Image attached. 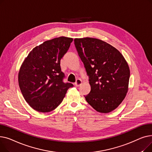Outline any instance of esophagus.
<instances>
[{
    "label": "esophagus",
    "mask_w": 152,
    "mask_h": 152,
    "mask_svg": "<svg viewBox=\"0 0 152 152\" xmlns=\"http://www.w3.org/2000/svg\"><path fill=\"white\" fill-rule=\"evenodd\" d=\"M81 84H82V81L80 79H76V81L75 83V86H76V87L80 86L81 85Z\"/></svg>",
    "instance_id": "1"
}]
</instances>
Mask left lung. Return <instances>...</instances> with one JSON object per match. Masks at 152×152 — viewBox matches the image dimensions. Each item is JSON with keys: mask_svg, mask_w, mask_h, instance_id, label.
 <instances>
[{"mask_svg": "<svg viewBox=\"0 0 152 152\" xmlns=\"http://www.w3.org/2000/svg\"><path fill=\"white\" fill-rule=\"evenodd\" d=\"M74 41L89 78L91 90L84 95L86 101L98 112H111L121 104L128 91V64L116 48L102 40L84 37Z\"/></svg>", "mask_w": 152, "mask_h": 152, "instance_id": "left-lung-1", "label": "left lung"}]
</instances>
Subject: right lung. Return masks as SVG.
I'll return each mask as SVG.
<instances>
[{
	"label": "right lung",
	"instance_id": "right-lung-1",
	"mask_svg": "<svg viewBox=\"0 0 152 152\" xmlns=\"http://www.w3.org/2000/svg\"><path fill=\"white\" fill-rule=\"evenodd\" d=\"M73 41L59 37L36 46L20 67L18 84L24 99L34 110L47 113L61 103L71 83L63 82L60 60Z\"/></svg>",
	"mask_w": 152,
	"mask_h": 152
}]
</instances>
